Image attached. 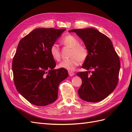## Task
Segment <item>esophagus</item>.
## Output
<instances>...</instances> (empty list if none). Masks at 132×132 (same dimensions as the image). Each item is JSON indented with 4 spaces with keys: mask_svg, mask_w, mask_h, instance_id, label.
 Wrapping results in <instances>:
<instances>
[{
    "mask_svg": "<svg viewBox=\"0 0 132 132\" xmlns=\"http://www.w3.org/2000/svg\"><path fill=\"white\" fill-rule=\"evenodd\" d=\"M69 75L70 76H73L74 75V72H72V71H69Z\"/></svg>",
    "mask_w": 132,
    "mask_h": 132,
    "instance_id": "esophagus-1",
    "label": "esophagus"
}]
</instances>
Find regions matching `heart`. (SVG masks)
Wrapping results in <instances>:
<instances>
[{
  "label": "heart",
  "mask_w": 132,
  "mask_h": 132,
  "mask_svg": "<svg viewBox=\"0 0 132 132\" xmlns=\"http://www.w3.org/2000/svg\"><path fill=\"white\" fill-rule=\"evenodd\" d=\"M61 43L64 46L71 48L69 53L70 58L63 60L59 64L60 68L68 70H74L78 66L80 62H84L88 57V50L85 46L79 44V40L71 35L64 36L61 40ZM50 54L56 61H60L61 57V51L58 45L53 44L50 48Z\"/></svg>",
  "instance_id": "obj_1"
}]
</instances>
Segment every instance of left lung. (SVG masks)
<instances>
[{
	"instance_id": "left-lung-1",
	"label": "left lung",
	"mask_w": 132,
	"mask_h": 132,
	"mask_svg": "<svg viewBox=\"0 0 132 132\" xmlns=\"http://www.w3.org/2000/svg\"><path fill=\"white\" fill-rule=\"evenodd\" d=\"M69 32H75L89 52L82 66L89 71L77 73L82 79L79 95L88 102L103 100L116 89L119 79L120 62L113 43L106 36L94 28L72 29Z\"/></svg>"
}]
</instances>
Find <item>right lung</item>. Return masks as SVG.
Listing matches in <instances>:
<instances>
[{
    "label": "right lung",
    "mask_w": 132,
    "mask_h": 132,
    "mask_svg": "<svg viewBox=\"0 0 132 132\" xmlns=\"http://www.w3.org/2000/svg\"><path fill=\"white\" fill-rule=\"evenodd\" d=\"M65 29L37 28L20 40L12 62L16 89L29 103L46 106L56 101L60 83L69 76L56 64L50 48Z\"/></svg>",
    "instance_id": "1"
}]
</instances>
